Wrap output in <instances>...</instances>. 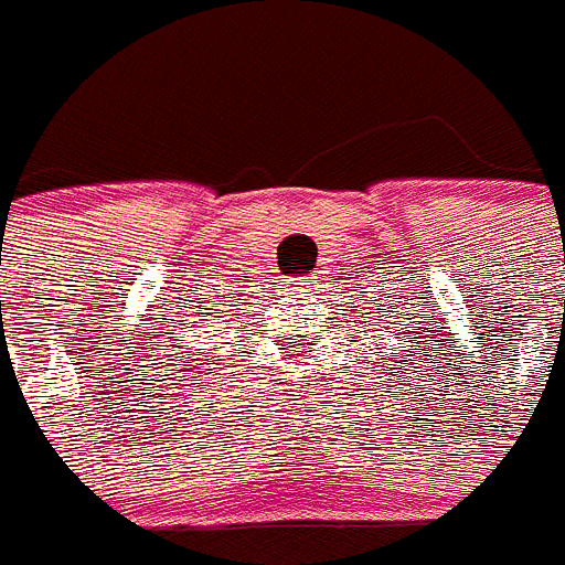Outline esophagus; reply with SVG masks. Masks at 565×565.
<instances>
[{"label":"esophagus","mask_w":565,"mask_h":565,"mask_svg":"<svg viewBox=\"0 0 565 565\" xmlns=\"http://www.w3.org/2000/svg\"><path fill=\"white\" fill-rule=\"evenodd\" d=\"M290 290L305 292V296H312V292L319 290V278H316V275H310V278H296Z\"/></svg>","instance_id":"34e87169"}]
</instances>
